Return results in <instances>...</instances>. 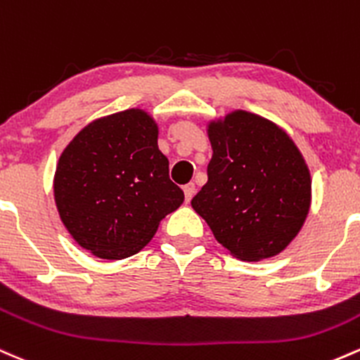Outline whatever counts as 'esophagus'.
Returning <instances> with one entry per match:
<instances>
[{
  "mask_svg": "<svg viewBox=\"0 0 360 360\" xmlns=\"http://www.w3.org/2000/svg\"><path fill=\"white\" fill-rule=\"evenodd\" d=\"M183 191H184V198H186V203H189V201H191L193 196H195V191H196L195 184H193V183L186 184V186L183 188Z\"/></svg>",
  "mask_w": 360,
  "mask_h": 360,
  "instance_id": "34e87169",
  "label": "esophagus"
}]
</instances>
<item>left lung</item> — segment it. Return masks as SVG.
Returning <instances> with one entry per match:
<instances>
[{
    "label": "left lung",
    "instance_id": "left-lung-1",
    "mask_svg": "<svg viewBox=\"0 0 360 360\" xmlns=\"http://www.w3.org/2000/svg\"><path fill=\"white\" fill-rule=\"evenodd\" d=\"M208 181L191 207L234 258L280 255L311 208V174L301 150L274 121L238 109L208 121Z\"/></svg>",
    "mask_w": 360,
    "mask_h": 360
}]
</instances>
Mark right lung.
<instances>
[{
    "label": "right lung",
    "instance_id": "1",
    "mask_svg": "<svg viewBox=\"0 0 360 360\" xmlns=\"http://www.w3.org/2000/svg\"><path fill=\"white\" fill-rule=\"evenodd\" d=\"M157 140L155 120L133 108L89 122L59 155L53 181L59 219L97 258L136 255L183 205Z\"/></svg>",
    "mask_w": 360,
    "mask_h": 360
}]
</instances>
